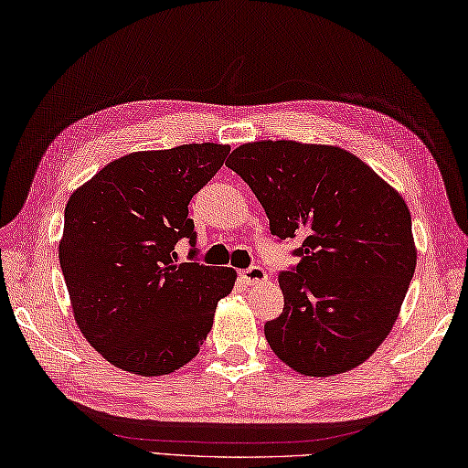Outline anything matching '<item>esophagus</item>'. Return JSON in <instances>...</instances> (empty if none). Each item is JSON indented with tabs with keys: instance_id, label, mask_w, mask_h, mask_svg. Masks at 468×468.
<instances>
[{
	"instance_id": "obj_1",
	"label": "esophagus",
	"mask_w": 468,
	"mask_h": 468,
	"mask_svg": "<svg viewBox=\"0 0 468 468\" xmlns=\"http://www.w3.org/2000/svg\"><path fill=\"white\" fill-rule=\"evenodd\" d=\"M240 276L246 281V284H261L269 281V274L264 272L262 266H250V269L240 271Z\"/></svg>"
}]
</instances>
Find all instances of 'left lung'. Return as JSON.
Instances as JSON below:
<instances>
[{
	"label": "left lung",
	"mask_w": 468,
	"mask_h": 468,
	"mask_svg": "<svg viewBox=\"0 0 468 468\" xmlns=\"http://www.w3.org/2000/svg\"><path fill=\"white\" fill-rule=\"evenodd\" d=\"M226 165L259 197L274 236H304L299 264L279 274L284 307L264 325L271 349L314 378L364 364L392 331L416 269L404 197L333 145L244 143Z\"/></svg>",
	"instance_id": "obj_1"
}]
</instances>
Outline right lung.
Listing matches in <instances>:
<instances>
[{"instance_id":"obj_1","label":"right lung","mask_w":468,"mask_h":468,"mask_svg":"<svg viewBox=\"0 0 468 468\" xmlns=\"http://www.w3.org/2000/svg\"><path fill=\"white\" fill-rule=\"evenodd\" d=\"M228 154L218 143L137 151L66 204L58 259L74 321L114 367L151 378L186 366L234 289V269L179 262L176 252L181 238L196 244L187 206Z\"/></svg>"}]
</instances>
